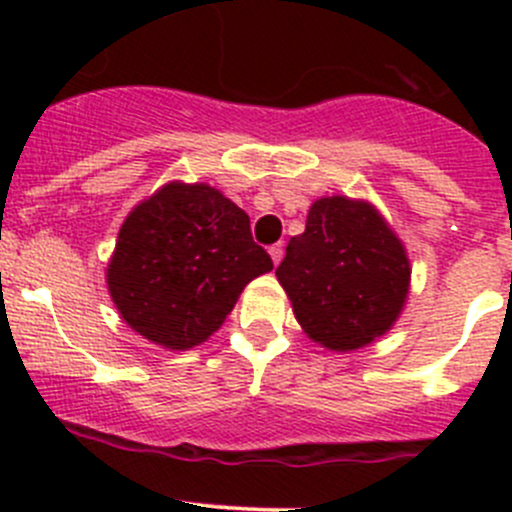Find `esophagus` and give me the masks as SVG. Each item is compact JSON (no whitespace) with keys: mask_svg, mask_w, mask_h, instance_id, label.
Listing matches in <instances>:
<instances>
[{"mask_svg":"<svg viewBox=\"0 0 512 512\" xmlns=\"http://www.w3.org/2000/svg\"><path fill=\"white\" fill-rule=\"evenodd\" d=\"M270 257L275 265H280V260L285 257V245H282V242H275V245L270 247Z\"/></svg>","mask_w":512,"mask_h":512,"instance_id":"obj_1","label":"esophagus"}]
</instances>
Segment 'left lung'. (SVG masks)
Returning a JSON list of instances; mask_svg holds the SVG:
<instances>
[{
  "label": "left lung",
  "instance_id": "1",
  "mask_svg": "<svg viewBox=\"0 0 512 512\" xmlns=\"http://www.w3.org/2000/svg\"><path fill=\"white\" fill-rule=\"evenodd\" d=\"M277 280L314 342L349 352L389 332L409 294V257L369 203L344 195L309 208L287 242Z\"/></svg>",
  "mask_w": 512,
  "mask_h": 512
}]
</instances>
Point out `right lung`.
I'll use <instances>...</instances> for the list:
<instances>
[{"instance_id":"add662e5","label":"right lung","mask_w":512,"mask_h":512,"mask_svg":"<svg viewBox=\"0 0 512 512\" xmlns=\"http://www.w3.org/2000/svg\"><path fill=\"white\" fill-rule=\"evenodd\" d=\"M270 270L245 210L205 183H168L123 223L108 289L131 329L165 349H190Z\"/></svg>"}]
</instances>
